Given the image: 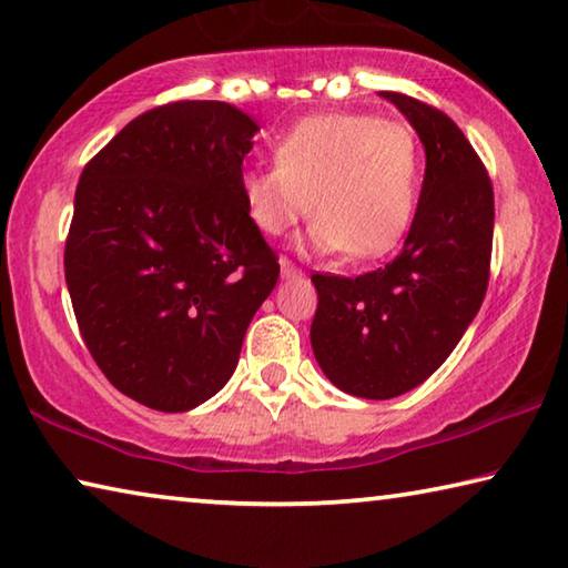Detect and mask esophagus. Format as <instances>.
<instances>
[{"label":"esophagus","mask_w":568,"mask_h":568,"mask_svg":"<svg viewBox=\"0 0 568 568\" xmlns=\"http://www.w3.org/2000/svg\"><path fill=\"white\" fill-rule=\"evenodd\" d=\"M281 275H283V281H291V277H298L301 275V267L295 265L293 260L281 257Z\"/></svg>","instance_id":"obj_1"}]
</instances>
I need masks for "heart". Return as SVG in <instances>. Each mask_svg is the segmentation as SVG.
I'll return each instance as SVG.
<instances>
[{
  "label": "heart",
  "instance_id": "b5f03b06",
  "mask_svg": "<svg viewBox=\"0 0 568 568\" xmlns=\"http://www.w3.org/2000/svg\"><path fill=\"white\" fill-rule=\"evenodd\" d=\"M422 186V151L409 125L366 113H321L275 143V166L242 174L252 222L283 235L305 214L311 245L372 260L407 235Z\"/></svg>",
  "mask_w": 568,
  "mask_h": 568
}]
</instances>
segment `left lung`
<instances>
[{"mask_svg": "<svg viewBox=\"0 0 568 568\" xmlns=\"http://www.w3.org/2000/svg\"><path fill=\"white\" fill-rule=\"evenodd\" d=\"M382 98L407 115L427 156L409 235L372 273L311 277L313 354L331 384L362 399L399 397L443 366L478 316L493 252V184L465 133L417 98Z\"/></svg>", "mask_w": 568, "mask_h": 568, "instance_id": "left-lung-1", "label": "left lung"}]
</instances>
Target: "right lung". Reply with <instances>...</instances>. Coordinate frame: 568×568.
<instances>
[{
    "instance_id": "obj_1",
    "label": "right lung",
    "mask_w": 568,
    "mask_h": 568,
    "mask_svg": "<svg viewBox=\"0 0 568 568\" xmlns=\"http://www.w3.org/2000/svg\"><path fill=\"white\" fill-rule=\"evenodd\" d=\"M257 123L222 101L133 119L88 161L65 242L80 336L115 389L159 412L214 397L281 275L242 196Z\"/></svg>"
}]
</instances>
